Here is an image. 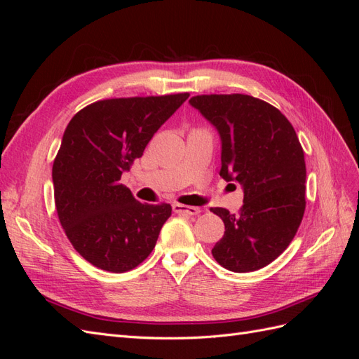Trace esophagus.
Masks as SVG:
<instances>
[{"label": "esophagus", "mask_w": 359, "mask_h": 359, "mask_svg": "<svg viewBox=\"0 0 359 359\" xmlns=\"http://www.w3.org/2000/svg\"><path fill=\"white\" fill-rule=\"evenodd\" d=\"M172 208L177 214H186V215H196L201 212V208H198V206H189L182 203H173Z\"/></svg>", "instance_id": "obj_1"}]
</instances>
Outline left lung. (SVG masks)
I'll return each instance as SVG.
<instances>
[{"label":"left lung","mask_w":359,"mask_h":359,"mask_svg":"<svg viewBox=\"0 0 359 359\" xmlns=\"http://www.w3.org/2000/svg\"><path fill=\"white\" fill-rule=\"evenodd\" d=\"M190 104L219 130L220 177L238 181V214L211 211L224 223L212 256L233 273L269 265L292 243L306 211V161L299 139L277 107L247 94H202Z\"/></svg>","instance_id":"8db88e82"}]
</instances>
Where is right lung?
Segmentation results:
<instances>
[{
    "instance_id": "add662e5",
    "label": "right lung",
    "mask_w": 359,
    "mask_h": 359,
    "mask_svg": "<svg viewBox=\"0 0 359 359\" xmlns=\"http://www.w3.org/2000/svg\"><path fill=\"white\" fill-rule=\"evenodd\" d=\"M189 95L99 100L70 119L52 166L53 198L69 241L91 265L119 274L153 252L172 206L140 203L119 181Z\"/></svg>"
}]
</instances>
